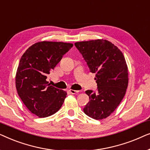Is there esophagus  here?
Masks as SVG:
<instances>
[{"mask_svg": "<svg viewBox=\"0 0 150 150\" xmlns=\"http://www.w3.org/2000/svg\"><path fill=\"white\" fill-rule=\"evenodd\" d=\"M68 91L71 94H76V93H79V91H76V90H73V89H69L68 90Z\"/></svg>", "mask_w": 150, "mask_h": 150, "instance_id": "1", "label": "esophagus"}]
</instances>
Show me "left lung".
<instances>
[{
	"label": "left lung",
	"instance_id": "left-lung-1",
	"mask_svg": "<svg viewBox=\"0 0 150 150\" xmlns=\"http://www.w3.org/2000/svg\"><path fill=\"white\" fill-rule=\"evenodd\" d=\"M75 46L92 73L96 74L97 93L87 90L89 102L84 112L94 120L110 115L122 102L128 84V67L120 49L105 40L76 42Z\"/></svg>",
	"mask_w": 150,
	"mask_h": 150
}]
</instances>
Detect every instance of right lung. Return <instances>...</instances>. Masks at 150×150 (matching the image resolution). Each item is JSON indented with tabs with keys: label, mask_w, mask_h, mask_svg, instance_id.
Wrapping results in <instances>:
<instances>
[{
	"label": "right lung",
	"mask_w": 150,
	"mask_h": 150,
	"mask_svg": "<svg viewBox=\"0 0 150 150\" xmlns=\"http://www.w3.org/2000/svg\"><path fill=\"white\" fill-rule=\"evenodd\" d=\"M72 46L69 43L38 42L20 59L16 76V89L26 108L39 117L57 112L66 98V91L50 85L46 79Z\"/></svg>",
	"instance_id": "add662e5"
}]
</instances>
